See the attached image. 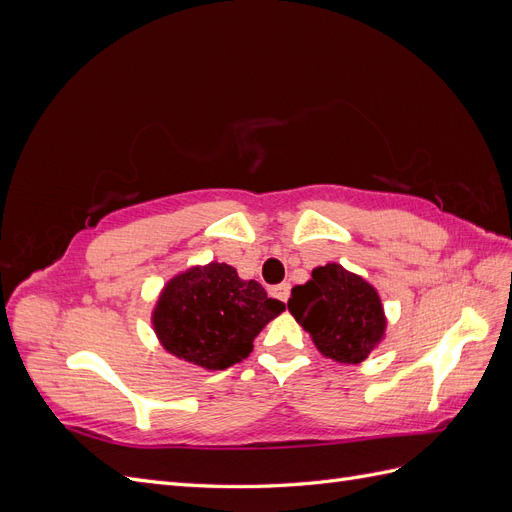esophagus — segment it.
Wrapping results in <instances>:
<instances>
[{"mask_svg": "<svg viewBox=\"0 0 512 512\" xmlns=\"http://www.w3.org/2000/svg\"><path fill=\"white\" fill-rule=\"evenodd\" d=\"M273 294H275L277 299L286 303V301H288V297H290V284H280V286H275V288H273Z\"/></svg>", "mask_w": 512, "mask_h": 512, "instance_id": "1", "label": "esophagus"}]
</instances>
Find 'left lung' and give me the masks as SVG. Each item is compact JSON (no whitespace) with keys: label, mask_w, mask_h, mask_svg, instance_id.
Listing matches in <instances>:
<instances>
[{"label":"left lung","mask_w":512,"mask_h":512,"mask_svg":"<svg viewBox=\"0 0 512 512\" xmlns=\"http://www.w3.org/2000/svg\"><path fill=\"white\" fill-rule=\"evenodd\" d=\"M288 309L316 348L337 363L365 361L386 329L376 288L335 262L316 267L312 280L294 286Z\"/></svg>","instance_id":"left-lung-1"}]
</instances>
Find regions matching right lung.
<instances>
[{"label":"right lung","instance_id":"1","mask_svg":"<svg viewBox=\"0 0 512 512\" xmlns=\"http://www.w3.org/2000/svg\"><path fill=\"white\" fill-rule=\"evenodd\" d=\"M284 309L258 282L241 280L226 262H211L175 275L151 320L170 354L205 369H226L252 352L254 337Z\"/></svg>","mask_w":512,"mask_h":512}]
</instances>
